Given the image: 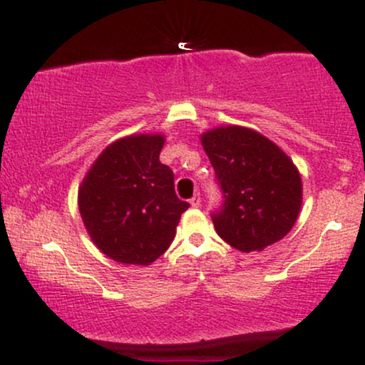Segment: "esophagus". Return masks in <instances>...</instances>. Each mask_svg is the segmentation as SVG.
I'll return each mask as SVG.
<instances>
[{"label": "esophagus", "mask_w": 365, "mask_h": 365, "mask_svg": "<svg viewBox=\"0 0 365 365\" xmlns=\"http://www.w3.org/2000/svg\"><path fill=\"white\" fill-rule=\"evenodd\" d=\"M190 204H192V207H199L200 206V195L194 194V197L190 199Z\"/></svg>", "instance_id": "1"}]
</instances>
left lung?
Listing matches in <instances>:
<instances>
[{
    "instance_id": "obj_1",
    "label": "left lung",
    "mask_w": 365,
    "mask_h": 365,
    "mask_svg": "<svg viewBox=\"0 0 365 365\" xmlns=\"http://www.w3.org/2000/svg\"><path fill=\"white\" fill-rule=\"evenodd\" d=\"M221 206L211 212L226 244L255 252L282 240L302 206V180L292 159L261 133L221 127L202 135Z\"/></svg>"
}]
</instances>
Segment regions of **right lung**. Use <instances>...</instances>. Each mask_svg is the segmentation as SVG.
<instances>
[{
  "label": "right lung",
  "instance_id": "obj_1",
  "mask_svg": "<svg viewBox=\"0 0 365 365\" xmlns=\"http://www.w3.org/2000/svg\"><path fill=\"white\" fill-rule=\"evenodd\" d=\"M161 135H132L104 149L78 190V209L96 245L113 261L154 262L166 252L190 204L159 161Z\"/></svg>",
  "mask_w": 365,
  "mask_h": 365
}]
</instances>
